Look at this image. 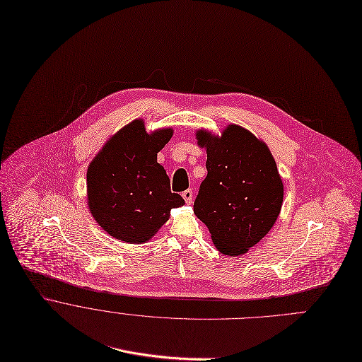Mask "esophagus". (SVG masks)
Segmentation results:
<instances>
[{
  "mask_svg": "<svg viewBox=\"0 0 362 362\" xmlns=\"http://www.w3.org/2000/svg\"><path fill=\"white\" fill-rule=\"evenodd\" d=\"M182 196H183V199H185L186 204H192V203H193V192H192L190 189L185 190V192L182 193Z\"/></svg>",
  "mask_w": 362,
  "mask_h": 362,
  "instance_id": "obj_1",
  "label": "esophagus"
}]
</instances>
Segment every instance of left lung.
I'll return each instance as SVG.
<instances>
[{"label": "left lung", "instance_id": "8db88e82", "mask_svg": "<svg viewBox=\"0 0 362 362\" xmlns=\"http://www.w3.org/2000/svg\"><path fill=\"white\" fill-rule=\"evenodd\" d=\"M197 140L207 148V176L194 214L207 225L221 253H246L281 211L284 189L276 160L264 143L235 124L221 139L200 130Z\"/></svg>", "mask_w": 362, "mask_h": 362}]
</instances>
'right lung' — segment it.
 <instances>
[{"label":"right lung","instance_id":"right-lung-1","mask_svg":"<svg viewBox=\"0 0 362 362\" xmlns=\"http://www.w3.org/2000/svg\"><path fill=\"white\" fill-rule=\"evenodd\" d=\"M172 129L145 132L134 120L115 134L90 162L86 173L88 206L96 222L113 238L144 243L185 200L170 192V180L156 153Z\"/></svg>","mask_w":362,"mask_h":362}]
</instances>
